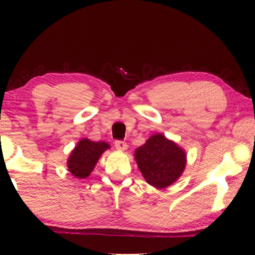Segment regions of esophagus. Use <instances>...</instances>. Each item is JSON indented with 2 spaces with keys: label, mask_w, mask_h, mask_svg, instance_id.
<instances>
[{
  "label": "esophagus",
  "mask_w": 255,
  "mask_h": 255,
  "mask_svg": "<svg viewBox=\"0 0 255 255\" xmlns=\"http://www.w3.org/2000/svg\"><path fill=\"white\" fill-rule=\"evenodd\" d=\"M115 146H116V148H117L118 150H122V152H123V150H126L127 147H128V145L123 140H116Z\"/></svg>",
  "instance_id": "obj_1"
}]
</instances>
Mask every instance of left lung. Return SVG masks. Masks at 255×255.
Returning <instances> with one entry per match:
<instances>
[{
	"mask_svg": "<svg viewBox=\"0 0 255 255\" xmlns=\"http://www.w3.org/2000/svg\"><path fill=\"white\" fill-rule=\"evenodd\" d=\"M133 156L146 182L157 189L167 188L178 181L187 164L185 150L163 133L150 136Z\"/></svg>",
	"mask_w": 255,
	"mask_h": 255,
	"instance_id": "obj_1",
	"label": "left lung"
}]
</instances>
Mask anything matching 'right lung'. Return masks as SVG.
I'll return each instance as SVG.
<instances>
[{"label": "right lung", "instance_id": "add662e5", "mask_svg": "<svg viewBox=\"0 0 255 255\" xmlns=\"http://www.w3.org/2000/svg\"><path fill=\"white\" fill-rule=\"evenodd\" d=\"M110 148L106 141H92L82 138L67 158V169L79 179H86L91 174L101 155Z\"/></svg>", "mask_w": 255, "mask_h": 255}]
</instances>
